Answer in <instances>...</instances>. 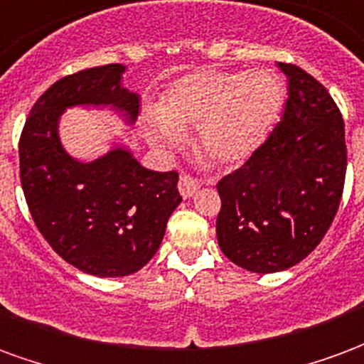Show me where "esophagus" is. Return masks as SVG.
<instances>
[{"instance_id":"34e87169","label":"esophagus","mask_w":364,"mask_h":364,"mask_svg":"<svg viewBox=\"0 0 364 364\" xmlns=\"http://www.w3.org/2000/svg\"><path fill=\"white\" fill-rule=\"evenodd\" d=\"M200 190V182L196 178H192V176H188V174H182L178 180V192L180 196L184 198V200H188V198H192L193 193Z\"/></svg>"}]
</instances>
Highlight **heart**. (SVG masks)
<instances>
[{
	"mask_svg": "<svg viewBox=\"0 0 364 364\" xmlns=\"http://www.w3.org/2000/svg\"><path fill=\"white\" fill-rule=\"evenodd\" d=\"M285 100L281 79L267 70H201L166 89L145 134L156 147H176L196 127V147L221 166L248 161L279 120Z\"/></svg>",
	"mask_w": 364,
	"mask_h": 364,
	"instance_id": "1",
	"label": "heart"
}]
</instances>
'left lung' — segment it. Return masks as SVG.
<instances>
[{"label":"left lung","instance_id":"obj_1","mask_svg":"<svg viewBox=\"0 0 364 364\" xmlns=\"http://www.w3.org/2000/svg\"><path fill=\"white\" fill-rule=\"evenodd\" d=\"M289 79L285 112L264 145L217 184L223 254L254 273L296 266L338 213L347 171L339 108L312 75L279 63Z\"/></svg>","mask_w":364,"mask_h":364}]
</instances>
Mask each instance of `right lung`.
<instances>
[{
    "label": "right lung",
    "instance_id": "right-lung-1",
    "mask_svg": "<svg viewBox=\"0 0 364 364\" xmlns=\"http://www.w3.org/2000/svg\"><path fill=\"white\" fill-rule=\"evenodd\" d=\"M126 65L110 63L55 81L36 102L21 134V186L42 237L77 269L97 277L139 272L163 242L178 208V174L149 171L114 145L95 161H77L60 139L71 106H110L127 124L141 98L122 85Z\"/></svg>",
    "mask_w": 364,
    "mask_h": 364
}]
</instances>
